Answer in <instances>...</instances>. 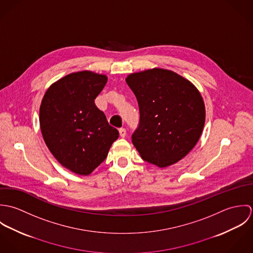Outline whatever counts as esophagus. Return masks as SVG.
I'll list each match as a JSON object with an SVG mask.
<instances>
[{
    "instance_id": "obj_1",
    "label": "esophagus",
    "mask_w": 253,
    "mask_h": 253,
    "mask_svg": "<svg viewBox=\"0 0 253 253\" xmlns=\"http://www.w3.org/2000/svg\"><path fill=\"white\" fill-rule=\"evenodd\" d=\"M119 132H120V136L121 137H125L126 135V128H120L119 129Z\"/></svg>"
}]
</instances>
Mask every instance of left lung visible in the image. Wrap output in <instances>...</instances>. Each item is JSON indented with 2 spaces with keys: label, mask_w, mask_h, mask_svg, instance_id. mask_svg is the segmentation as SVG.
<instances>
[{
  "label": "left lung",
  "mask_w": 253,
  "mask_h": 253,
  "mask_svg": "<svg viewBox=\"0 0 253 253\" xmlns=\"http://www.w3.org/2000/svg\"><path fill=\"white\" fill-rule=\"evenodd\" d=\"M126 81L138 102L139 124L131 138L142 159L160 168L178 162L204 128L199 90L178 74L160 68L130 74Z\"/></svg>",
  "instance_id": "1"
}]
</instances>
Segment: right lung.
Wrapping results in <instances>:
<instances>
[{
    "instance_id": "right-lung-1",
    "label": "right lung",
    "mask_w": 253,
    "mask_h": 253,
    "mask_svg": "<svg viewBox=\"0 0 253 253\" xmlns=\"http://www.w3.org/2000/svg\"><path fill=\"white\" fill-rule=\"evenodd\" d=\"M107 77L89 71L72 73L46 90L40 107L43 140L66 169L88 175L107 157L119 131L109 125L94 99Z\"/></svg>"
}]
</instances>
